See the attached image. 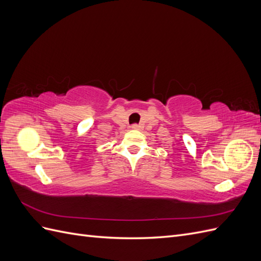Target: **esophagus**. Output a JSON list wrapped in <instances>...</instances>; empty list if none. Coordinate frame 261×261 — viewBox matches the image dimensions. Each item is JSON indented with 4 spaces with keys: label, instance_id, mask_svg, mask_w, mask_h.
I'll return each mask as SVG.
<instances>
[{
    "label": "esophagus",
    "instance_id": "obj_1",
    "mask_svg": "<svg viewBox=\"0 0 261 261\" xmlns=\"http://www.w3.org/2000/svg\"><path fill=\"white\" fill-rule=\"evenodd\" d=\"M132 128H134V129H141V128H143V126L139 125V124H133L132 125Z\"/></svg>",
    "mask_w": 261,
    "mask_h": 261
}]
</instances>
